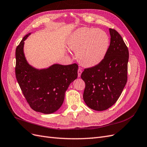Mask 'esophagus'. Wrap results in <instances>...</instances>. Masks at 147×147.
<instances>
[{"mask_svg": "<svg viewBox=\"0 0 147 147\" xmlns=\"http://www.w3.org/2000/svg\"><path fill=\"white\" fill-rule=\"evenodd\" d=\"M82 73V70L81 69H78V77H80Z\"/></svg>", "mask_w": 147, "mask_h": 147, "instance_id": "34e87169", "label": "esophagus"}]
</instances>
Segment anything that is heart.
I'll list each match as a JSON object with an SVG mask.
<instances>
[{"label":"heart","mask_w":147,"mask_h":147,"mask_svg":"<svg viewBox=\"0 0 147 147\" xmlns=\"http://www.w3.org/2000/svg\"><path fill=\"white\" fill-rule=\"evenodd\" d=\"M67 45L71 50L76 53L80 64L91 68L99 65L105 58L110 40L107 33L100 29L81 28L70 35Z\"/></svg>","instance_id":"b5f03b06"}]
</instances>
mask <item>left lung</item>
I'll use <instances>...</instances> for the list:
<instances>
[{"mask_svg":"<svg viewBox=\"0 0 147 147\" xmlns=\"http://www.w3.org/2000/svg\"><path fill=\"white\" fill-rule=\"evenodd\" d=\"M109 32L110 43L105 58L81 75L86 84L83 100L96 111L105 110L115 104L127 82L128 49L117 31L109 29Z\"/></svg>","mask_w":147,"mask_h":147,"instance_id":"1","label":"left lung"}]
</instances>
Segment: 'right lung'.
<instances>
[{
	"label": "right lung",
	"mask_w": 147,
	"mask_h": 147,
	"mask_svg": "<svg viewBox=\"0 0 147 147\" xmlns=\"http://www.w3.org/2000/svg\"><path fill=\"white\" fill-rule=\"evenodd\" d=\"M30 34L25 35L16 49V77L30 107L38 112L51 114L63 105L65 91L77 78L78 66L55 64L37 69L29 64L24 45Z\"/></svg>",
	"instance_id": "add662e5"
}]
</instances>
